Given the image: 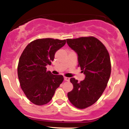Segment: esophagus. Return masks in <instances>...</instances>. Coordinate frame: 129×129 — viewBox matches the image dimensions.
I'll list each match as a JSON object with an SVG mask.
<instances>
[{"mask_svg": "<svg viewBox=\"0 0 129 129\" xmlns=\"http://www.w3.org/2000/svg\"><path fill=\"white\" fill-rule=\"evenodd\" d=\"M70 78H68V77H64V80L65 81H70Z\"/></svg>", "mask_w": 129, "mask_h": 129, "instance_id": "esophagus-1", "label": "esophagus"}]
</instances>
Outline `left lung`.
<instances>
[{"label":"left lung","instance_id":"8db88e82","mask_svg":"<svg viewBox=\"0 0 129 129\" xmlns=\"http://www.w3.org/2000/svg\"><path fill=\"white\" fill-rule=\"evenodd\" d=\"M67 43L78 55V66L85 75L80 82L70 79L73 89L68 92V98L75 107L85 109L95 103L106 88L111 74L110 58L105 46L94 37L67 39Z\"/></svg>","mask_w":129,"mask_h":129}]
</instances>
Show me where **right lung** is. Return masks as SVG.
<instances>
[{"label":"right lung","instance_id":"right-lung-1","mask_svg":"<svg viewBox=\"0 0 129 129\" xmlns=\"http://www.w3.org/2000/svg\"><path fill=\"white\" fill-rule=\"evenodd\" d=\"M66 40L38 39L29 43L20 55L18 75L22 90L32 103L42 106L51 101L63 77L48 71L55 54L66 44Z\"/></svg>","mask_w":129,"mask_h":129}]
</instances>
